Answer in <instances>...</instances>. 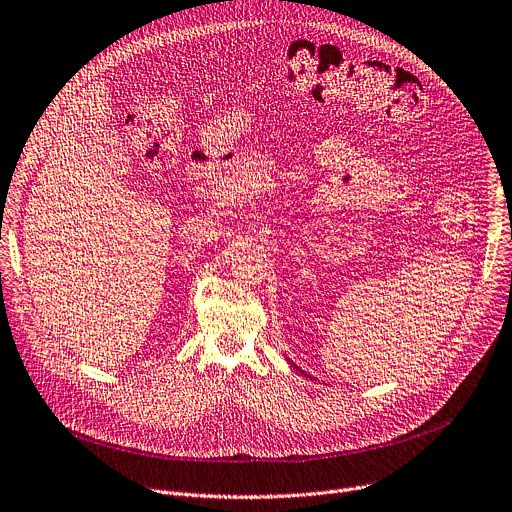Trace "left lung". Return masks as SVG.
<instances>
[{
  "label": "left lung",
  "mask_w": 512,
  "mask_h": 512,
  "mask_svg": "<svg viewBox=\"0 0 512 512\" xmlns=\"http://www.w3.org/2000/svg\"><path fill=\"white\" fill-rule=\"evenodd\" d=\"M296 369H298V367H296ZM298 371H300V374H304V376H306V371H302V369H298Z\"/></svg>",
  "instance_id": "left-lung-1"
}]
</instances>
